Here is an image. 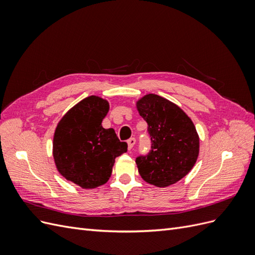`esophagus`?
Masks as SVG:
<instances>
[{"label": "esophagus", "instance_id": "obj_1", "mask_svg": "<svg viewBox=\"0 0 255 255\" xmlns=\"http://www.w3.org/2000/svg\"><path fill=\"white\" fill-rule=\"evenodd\" d=\"M135 142H136V139L134 137H132V138H129V139L128 140V150H130L134 146V144H135Z\"/></svg>", "mask_w": 255, "mask_h": 255}]
</instances>
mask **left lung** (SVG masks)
Returning <instances> with one entry per match:
<instances>
[{
    "mask_svg": "<svg viewBox=\"0 0 255 255\" xmlns=\"http://www.w3.org/2000/svg\"><path fill=\"white\" fill-rule=\"evenodd\" d=\"M139 115L148 123L151 149L136 157L142 179L157 187L180 181L196 164L199 136L194 123L179 106L157 95L137 102Z\"/></svg>",
    "mask_w": 255,
    "mask_h": 255,
    "instance_id": "left-lung-1",
    "label": "left lung"
}]
</instances>
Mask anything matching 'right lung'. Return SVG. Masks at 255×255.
<instances>
[{
	"label": "right lung",
	"mask_w": 255,
	"mask_h": 255,
	"mask_svg": "<svg viewBox=\"0 0 255 255\" xmlns=\"http://www.w3.org/2000/svg\"><path fill=\"white\" fill-rule=\"evenodd\" d=\"M110 105L90 96L69 111L58 123L53 139V156L60 174L82 188H96L109 181L115 158L128 151L114 128L102 120Z\"/></svg>",
	"instance_id": "right-lung-1"
}]
</instances>
